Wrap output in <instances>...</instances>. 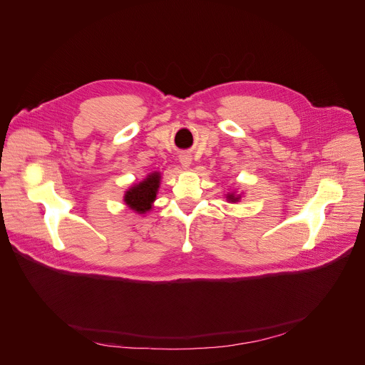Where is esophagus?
Returning a JSON list of instances; mask_svg holds the SVG:
<instances>
[{"mask_svg": "<svg viewBox=\"0 0 365 365\" xmlns=\"http://www.w3.org/2000/svg\"><path fill=\"white\" fill-rule=\"evenodd\" d=\"M179 162L182 163L183 168H189L190 163H192V155H190L189 153H182V154L179 155Z\"/></svg>", "mask_w": 365, "mask_h": 365, "instance_id": "1", "label": "esophagus"}]
</instances>
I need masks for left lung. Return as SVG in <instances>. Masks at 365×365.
Wrapping results in <instances>:
<instances>
[{
	"label": "left lung",
	"mask_w": 365,
	"mask_h": 365,
	"mask_svg": "<svg viewBox=\"0 0 365 365\" xmlns=\"http://www.w3.org/2000/svg\"><path fill=\"white\" fill-rule=\"evenodd\" d=\"M228 199H230V202H238L240 196H234V195L231 193V195H228Z\"/></svg>",
	"instance_id": "8db88e82"
}]
</instances>
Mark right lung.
Masks as SVG:
<instances>
[{
    "mask_svg": "<svg viewBox=\"0 0 365 365\" xmlns=\"http://www.w3.org/2000/svg\"><path fill=\"white\" fill-rule=\"evenodd\" d=\"M159 183H160V175L158 172L148 175L143 182H140L138 185L127 190L124 196L125 203L138 214H144L145 211L150 210L153 200L155 199Z\"/></svg>",
    "mask_w": 365,
    "mask_h": 365,
    "instance_id": "obj_1",
    "label": "right lung"
}]
</instances>
